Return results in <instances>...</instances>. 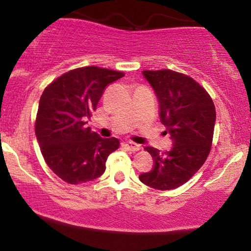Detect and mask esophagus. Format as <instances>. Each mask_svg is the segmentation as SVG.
Instances as JSON below:
<instances>
[{
  "label": "esophagus",
  "instance_id": "obj_1",
  "mask_svg": "<svg viewBox=\"0 0 251 251\" xmlns=\"http://www.w3.org/2000/svg\"><path fill=\"white\" fill-rule=\"evenodd\" d=\"M122 146L125 147L126 150L131 151V152H136V151H139L140 150V146L138 145V144H135V143H131V142L122 143Z\"/></svg>",
  "mask_w": 251,
  "mask_h": 251
}]
</instances>
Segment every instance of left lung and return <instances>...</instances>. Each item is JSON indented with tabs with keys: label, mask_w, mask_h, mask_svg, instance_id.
Returning a JSON list of instances; mask_svg holds the SVG:
<instances>
[{
	"label": "left lung",
	"mask_w": 251,
	"mask_h": 251,
	"mask_svg": "<svg viewBox=\"0 0 251 251\" xmlns=\"http://www.w3.org/2000/svg\"><path fill=\"white\" fill-rule=\"evenodd\" d=\"M160 105V120L173 139L169 152L145 150L154 166L139 179L160 191L174 190L186 183L210 153L216 122L214 101L204 88L188 75L171 70L143 71Z\"/></svg>",
	"instance_id": "obj_1"
}]
</instances>
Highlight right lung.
<instances>
[{"label": "right lung", "mask_w": 251, "mask_h": 251, "mask_svg": "<svg viewBox=\"0 0 251 251\" xmlns=\"http://www.w3.org/2000/svg\"><path fill=\"white\" fill-rule=\"evenodd\" d=\"M125 76L118 71L75 68L44 89L35 121L41 153L51 170L68 184H83L104 174L119 139L101 138L87 126L104 89Z\"/></svg>", "instance_id": "add662e5"}]
</instances>
